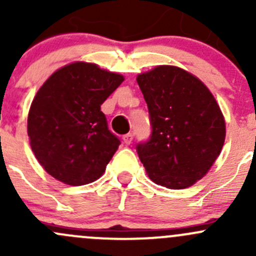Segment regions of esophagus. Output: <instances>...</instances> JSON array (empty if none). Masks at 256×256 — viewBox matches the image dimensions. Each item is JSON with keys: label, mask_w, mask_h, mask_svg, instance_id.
I'll return each mask as SVG.
<instances>
[{"label": "esophagus", "mask_w": 256, "mask_h": 256, "mask_svg": "<svg viewBox=\"0 0 256 256\" xmlns=\"http://www.w3.org/2000/svg\"><path fill=\"white\" fill-rule=\"evenodd\" d=\"M132 138H134L132 134H126V135L122 136L124 144H130L131 142H132Z\"/></svg>", "instance_id": "1"}]
</instances>
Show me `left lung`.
<instances>
[{
  "mask_svg": "<svg viewBox=\"0 0 256 256\" xmlns=\"http://www.w3.org/2000/svg\"><path fill=\"white\" fill-rule=\"evenodd\" d=\"M151 136L136 146L148 177L170 190L194 184L213 166L226 140V121L197 76L172 66L138 74Z\"/></svg>",
  "mask_w": 256,
  "mask_h": 256,
  "instance_id": "8db88e82",
  "label": "left lung"
}]
</instances>
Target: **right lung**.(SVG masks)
Wrapping results in <instances>:
<instances>
[{
	"label": "right lung",
	"instance_id": "obj_1",
	"mask_svg": "<svg viewBox=\"0 0 256 256\" xmlns=\"http://www.w3.org/2000/svg\"><path fill=\"white\" fill-rule=\"evenodd\" d=\"M124 82L96 64L76 62L54 72L28 112L27 131L36 158L69 186L96 180L120 140L108 128L102 102Z\"/></svg>",
	"mask_w": 256,
	"mask_h": 256
}]
</instances>
